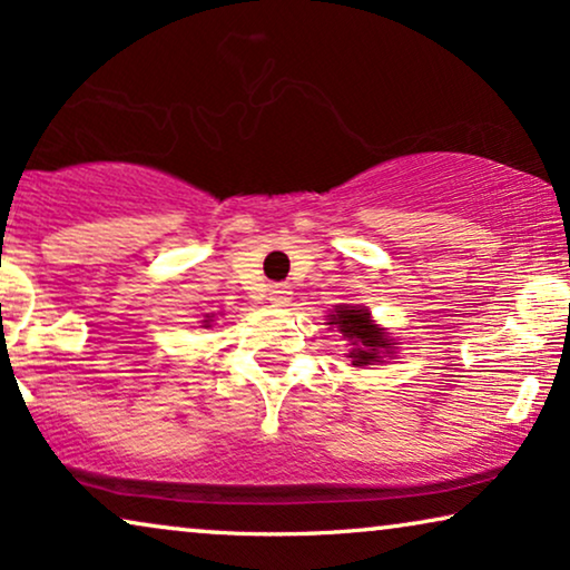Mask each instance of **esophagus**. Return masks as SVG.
<instances>
[{"label": "esophagus", "instance_id": "esophagus-1", "mask_svg": "<svg viewBox=\"0 0 570 570\" xmlns=\"http://www.w3.org/2000/svg\"><path fill=\"white\" fill-rule=\"evenodd\" d=\"M291 298H293L291 285H285V283L272 285V291H269V301L275 303V306H287V303H291Z\"/></svg>", "mask_w": 570, "mask_h": 570}]
</instances>
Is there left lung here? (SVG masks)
I'll return each mask as SVG.
<instances>
[{
    "instance_id": "obj_1",
    "label": "left lung",
    "mask_w": 570,
    "mask_h": 570,
    "mask_svg": "<svg viewBox=\"0 0 570 570\" xmlns=\"http://www.w3.org/2000/svg\"><path fill=\"white\" fill-rule=\"evenodd\" d=\"M337 324V330L345 334V337L353 342V350H350V357H353V365H373L381 361V353L389 350L392 342L386 340V334L379 330V326L371 324L368 311L355 308V306H340L332 314V322Z\"/></svg>"
}]
</instances>
